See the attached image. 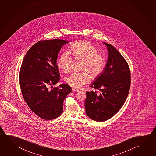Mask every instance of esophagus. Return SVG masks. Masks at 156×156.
Listing matches in <instances>:
<instances>
[{"mask_svg": "<svg viewBox=\"0 0 156 156\" xmlns=\"http://www.w3.org/2000/svg\"><path fill=\"white\" fill-rule=\"evenodd\" d=\"M72 91L74 92V93H75V92H78L79 90L77 89H75V88H72Z\"/></svg>", "mask_w": 156, "mask_h": 156, "instance_id": "esophagus-1", "label": "esophagus"}]
</instances>
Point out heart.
Instances as JSON below:
<instances>
[{
  "label": "heart",
  "instance_id": "heart-1",
  "mask_svg": "<svg viewBox=\"0 0 156 156\" xmlns=\"http://www.w3.org/2000/svg\"><path fill=\"white\" fill-rule=\"evenodd\" d=\"M69 52L76 60H83L81 69H86L92 77H96L104 71L106 59L98 54V50L94 45L86 41L74 43L69 48ZM72 58L67 51L63 52L58 58L57 65L65 72L70 71ZM90 76L84 71L73 72L65 78V80L72 87L79 88L87 83Z\"/></svg>",
  "mask_w": 156,
  "mask_h": 156
}]
</instances>
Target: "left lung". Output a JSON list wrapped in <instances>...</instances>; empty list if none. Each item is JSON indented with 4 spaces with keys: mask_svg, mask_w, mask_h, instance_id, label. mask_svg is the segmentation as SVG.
Here are the masks:
<instances>
[{
    "mask_svg": "<svg viewBox=\"0 0 156 156\" xmlns=\"http://www.w3.org/2000/svg\"><path fill=\"white\" fill-rule=\"evenodd\" d=\"M108 58L104 71L90 87L101 93L87 92L85 101L86 114L97 122H104L115 115L126 101L130 86V71L123 56L111 44L104 43Z\"/></svg>",
    "mask_w": 156,
    "mask_h": 156,
    "instance_id": "1",
    "label": "left lung"
}]
</instances>
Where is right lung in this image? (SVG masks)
Returning <instances> with one entry per match:
<instances>
[{"label":"right lung","instance_id":"obj_1","mask_svg":"<svg viewBox=\"0 0 156 156\" xmlns=\"http://www.w3.org/2000/svg\"><path fill=\"white\" fill-rule=\"evenodd\" d=\"M69 41L62 39L40 41L25 55L20 71V85L23 98L30 109L45 120L59 117L63 102L72 91L68 84L48 90L60 81L57 65L58 52Z\"/></svg>","mask_w":156,"mask_h":156}]
</instances>
